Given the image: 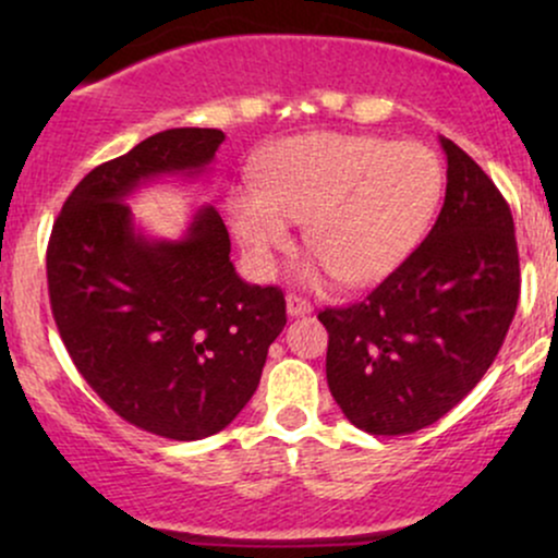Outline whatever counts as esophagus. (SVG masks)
I'll return each mask as SVG.
<instances>
[{
	"instance_id": "obj_1",
	"label": "esophagus",
	"mask_w": 558,
	"mask_h": 558,
	"mask_svg": "<svg viewBox=\"0 0 558 558\" xmlns=\"http://www.w3.org/2000/svg\"><path fill=\"white\" fill-rule=\"evenodd\" d=\"M286 310H288V315H291V317H304V315H310V312H312V304L304 296H299V293H288Z\"/></svg>"
}]
</instances>
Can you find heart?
Masks as SVG:
<instances>
[{
    "instance_id": "1",
    "label": "heart",
    "mask_w": 558,
    "mask_h": 558,
    "mask_svg": "<svg viewBox=\"0 0 558 558\" xmlns=\"http://www.w3.org/2000/svg\"><path fill=\"white\" fill-rule=\"evenodd\" d=\"M440 189L444 170L427 146L319 131L275 146L259 183L230 191L228 213L262 270L293 246V222H306L317 265L345 286H367L417 246Z\"/></svg>"
}]
</instances>
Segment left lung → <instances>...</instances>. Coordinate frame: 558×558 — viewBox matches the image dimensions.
Returning a JSON list of instances; mask_svg holds the SVG:
<instances>
[{
  "label": "left lung",
  "mask_w": 558,
  "mask_h": 558,
  "mask_svg": "<svg viewBox=\"0 0 558 558\" xmlns=\"http://www.w3.org/2000/svg\"><path fill=\"white\" fill-rule=\"evenodd\" d=\"M446 202L427 239L349 306H325L328 386L369 435L433 425L488 373L520 301L511 209L483 168L440 138Z\"/></svg>",
  "instance_id": "1"
}]
</instances>
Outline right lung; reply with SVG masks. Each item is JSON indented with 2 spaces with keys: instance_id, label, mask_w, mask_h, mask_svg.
<instances>
[{
  "instance_id": "obj_1",
  "label": "right lung",
  "mask_w": 558,
  "mask_h": 558,
  "mask_svg": "<svg viewBox=\"0 0 558 558\" xmlns=\"http://www.w3.org/2000/svg\"><path fill=\"white\" fill-rule=\"evenodd\" d=\"M226 133L170 128L75 185L47 246L52 315L83 380L125 422L170 440L230 425L286 325L278 286H248L215 207L181 241H149L125 198L138 183L204 172Z\"/></svg>"
}]
</instances>
